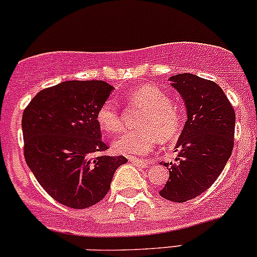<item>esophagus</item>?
Segmentation results:
<instances>
[{"instance_id": "34e87169", "label": "esophagus", "mask_w": 257, "mask_h": 257, "mask_svg": "<svg viewBox=\"0 0 257 257\" xmlns=\"http://www.w3.org/2000/svg\"><path fill=\"white\" fill-rule=\"evenodd\" d=\"M129 162H132L134 165H137V167H141V168H147V165H148V163L145 162V160L136 159V158H129Z\"/></svg>"}]
</instances>
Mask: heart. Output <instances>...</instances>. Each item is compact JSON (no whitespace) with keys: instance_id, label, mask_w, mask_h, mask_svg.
Listing matches in <instances>:
<instances>
[{"instance_id":"heart-1","label":"heart","mask_w":257,"mask_h":257,"mask_svg":"<svg viewBox=\"0 0 257 257\" xmlns=\"http://www.w3.org/2000/svg\"><path fill=\"white\" fill-rule=\"evenodd\" d=\"M129 100L143 107L145 113L139 120L138 131H126L113 142L114 152L128 157H142L154 148L158 141L170 143L179 138L184 126L180 110L172 105V98L157 85H142L129 93ZM99 126L109 133L121 129L118 104L107 100L97 112Z\"/></svg>"}]
</instances>
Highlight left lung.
Wrapping results in <instances>:
<instances>
[{"instance_id": "8db88e82", "label": "left lung", "mask_w": 257, "mask_h": 257, "mask_svg": "<svg viewBox=\"0 0 257 257\" xmlns=\"http://www.w3.org/2000/svg\"><path fill=\"white\" fill-rule=\"evenodd\" d=\"M170 80L183 97L188 120L175 145V162L160 163L169 170V180L159 194L167 200L185 203L208 190L231 157L235 112L212 80L190 73Z\"/></svg>"}]
</instances>
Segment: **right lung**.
I'll return each mask as SVG.
<instances>
[{
	"instance_id": "right-lung-1",
	"label": "right lung",
	"mask_w": 257,
	"mask_h": 257,
	"mask_svg": "<svg viewBox=\"0 0 257 257\" xmlns=\"http://www.w3.org/2000/svg\"><path fill=\"white\" fill-rule=\"evenodd\" d=\"M114 88L104 80H67L35 95L23 110L25 159L38 183L72 209L99 203L128 160L102 155L97 112Z\"/></svg>"
}]
</instances>
